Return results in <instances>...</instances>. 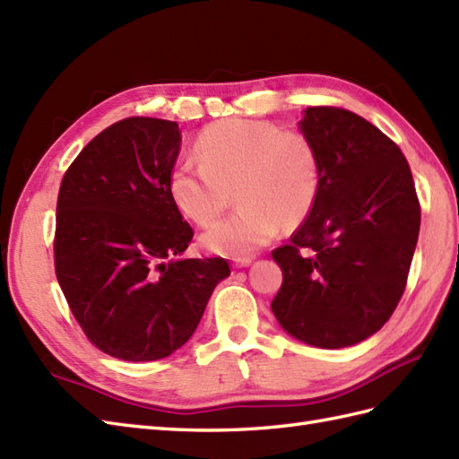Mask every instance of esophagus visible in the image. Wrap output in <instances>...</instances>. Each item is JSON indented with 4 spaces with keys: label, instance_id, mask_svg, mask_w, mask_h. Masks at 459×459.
Wrapping results in <instances>:
<instances>
[{
    "label": "esophagus",
    "instance_id": "obj_1",
    "mask_svg": "<svg viewBox=\"0 0 459 459\" xmlns=\"http://www.w3.org/2000/svg\"><path fill=\"white\" fill-rule=\"evenodd\" d=\"M251 263H253L251 256H241V259H233V266H236V268H245V266H249Z\"/></svg>",
    "mask_w": 459,
    "mask_h": 459
}]
</instances>
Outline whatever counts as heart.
Segmentation results:
<instances>
[{
    "instance_id": "obj_1",
    "label": "heart",
    "mask_w": 459,
    "mask_h": 459,
    "mask_svg": "<svg viewBox=\"0 0 459 459\" xmlns=\"http://www.w3.org/2000/svg\"><path fill=\"white\" fill-rule=\"evenodd\" d=\"M196 158L171 171L169 193L177 208L208 228L231 204V191L241 204L203 236L212 253L247 256L271 243L284 221H304L316 204L319 155L299 130L264 120H218L200 132Z\"/></svg>"
}]
</instances>
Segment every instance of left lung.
I'll use <instances>...</instances> for the list:
<instances>
[{
	"mask_svg": "<svg viewBox=\"0 0 459 459\" xmlns=\"http://www.w3.org/2000/svg\"><path fill=\"white\" fill-rule=\"evenodd\" d=\"M319 193L288 245L273 251L282 286L273 314L294 339L342 349L382 329L405 292L420 204L399 145L337 107L306 108Z\"/></svg>",
	"mask_w": 459,
	"mask_h": 459,
	"instance_id": "8db88e82",
	"label": "left lung"
}]
</instances>
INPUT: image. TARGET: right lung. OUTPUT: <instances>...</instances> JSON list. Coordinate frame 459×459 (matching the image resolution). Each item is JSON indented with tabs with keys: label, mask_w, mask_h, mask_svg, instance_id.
<instances>
[{
	"label": "right lung",
	"mask_w": 459,
	"mask_h": 459,
	"mask_svg": "<svg viewBox=\"0 0 459 459\" xmlns=\"http://www.w3.org/2000/svg\"><path fill=\"white\" fill-rule=\"evenodd\" d=\"M178 150L177 122L130 117L97 134L60 185L56 278L85 337L120 360L181 349L230 276L221 256L175 259L195 236L169 193Z\"/></svg>",
	"instance_id": "obj_1"
}]
</instances>
